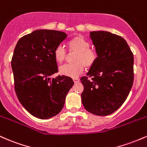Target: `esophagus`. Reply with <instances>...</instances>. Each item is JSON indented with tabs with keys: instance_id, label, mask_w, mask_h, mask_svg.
Instances as JSON below:
<instances>
[{
	"instance_id": "1",
	"label": "esophagus",
	"mask_w": 147,
	"mask_h": 147,
	"mask_svg": "<svg viewBox=\"0 0 147 147\" xmlns=\"http://www.w3.org/2000/svg\"><path fill=\"white\" fill-rule=\"evenodd\" d=\"M73 80H74V83H78V82L80 81V79H79V78H74Z\"/></svg>"
}]
</instances>
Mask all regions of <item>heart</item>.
<instances>
[{
	"label": "heart",
	"instance_id": "heart-1",
	"mask_svg": "<svg viewBox=\"0 0 147 147\" xmlns=\"http://www.w3.org/2000/svg\"><path fill=\"white\" fill-rule=\"evenodd\" d=\"M69 51H76L74 56V62L67 63L60 67V72L62 75L71 78H76L83 73L85 65L87 67H92L97 60V53L94 49L90 48V44L81 36L74 37L69 42ZM55 59L58 62L65 60L67 51L62 44L55 48Z\"/></svg>",
	"mask_w": 147,
	"mask_h": 147
}]
</instances>
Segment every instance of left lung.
I'll return each instance as SVG.
<instances>
[{"label": "left lung", "mask_w": 147, "mask_h": 147, "mask_svg": "<svg viewBox=\"0 0 147 147\" xmlns=\"http://www.w3.org/2000/svg\"><path fill=\"white\" fill-rule=\"evenodd\" d=\"M90 37L98 56L87 76L80 78L84 86L82 103L90 113L106 116L119 108L129 94L134 80V57L120 36L93 31Z\"/></svg>", "instance_id": "left-lung-1"}]
</instances>
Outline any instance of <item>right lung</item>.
<instances>
[{
  "label": "right lung",
  "instance_id": "add662e5",
  "mask_svg": "<svg viewBox=\"0 0 147 147\" xmlns=\"http://www.w3.org/2000/svg\"><path fill=\"white\" fill-rule=\"evenodd\" d=\"M65 32L37 30L18 41L12 58L16 94L24 108L35 117L51 118L60 113L74 82L57 73L55 48L67 38Z\"/></svg>",
  "mask_w": 147,
  "mask_h": 147
}]
</instances>
